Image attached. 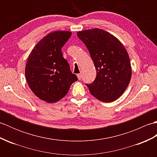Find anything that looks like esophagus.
Instances as JSON below:
<instances>
[{
  "instance_id": "1",
  "label": "esophagus",
  "mask_w": 157,
  "mask_h": 157,
  "mask_svg": "<svg viewBox=\"0 0 157 157\" xmlns=\"http://www.w3.org/2000/svg\"><path fill=\"white\" fill-rule=\"evenodd\" d=\"M77 76H78V78L79 80H80V79H82V75H81V73H79V74H78V75H77Z\"/></svg>"
}]
</instances>
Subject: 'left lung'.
<instances>
[{"instance_id":"obj_1","label":"left lung","mask_w":157,"mask_h":157,"mask_svg":"<svg viewBox=\"0 0 157 157\" xmlns=\"http://www.w3.org/2000/svg\"><path fill=\"white\" fill-rule=\"evenodd\" d=\"M84 43L96 70V77L86 84L99 101L111 102L121 96L132 77L129 57L121 42L103 29L94 28L77 33Z\"/></svg>"}]
</instances>
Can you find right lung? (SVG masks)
I'll return each instance as SVG.
<instances>
[{"instance_id":"right-lung-1","label":"right lung","mask_w":157,"mask_h":157,"mask_svg":"<svg viewBox=\"0 0 157 157\" xmlns=\"http://www.w3.org/2000/svg\"><path fill=\"white\" fill-rule=\"evenodd\" d=\"M71 35L68 31L50 33L34 46L26 63L29 87L37 97L48 103L63 98L70 86L78 80L61 51Z\"/></svg>"}]
</instances>
